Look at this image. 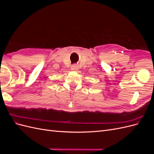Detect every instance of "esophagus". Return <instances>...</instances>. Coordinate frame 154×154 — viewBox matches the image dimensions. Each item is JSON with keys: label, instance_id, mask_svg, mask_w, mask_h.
Here are the masks:
<instances>
[{"label": "esophagus", "instance_id": "34e87169", "mask_svg": "<svg viewBox=\"0 0 154 154\" xmlns=\"http://www.w3.org/2000/svg\"><path fill=\"white\" fill-rule=\"evenodd\" d=\"M71 70L74 71H76L78 70V66L76 64H74L71 66Z\"/></svg>", "mask_w": 154, "mask_h": 154}]
</instances>
